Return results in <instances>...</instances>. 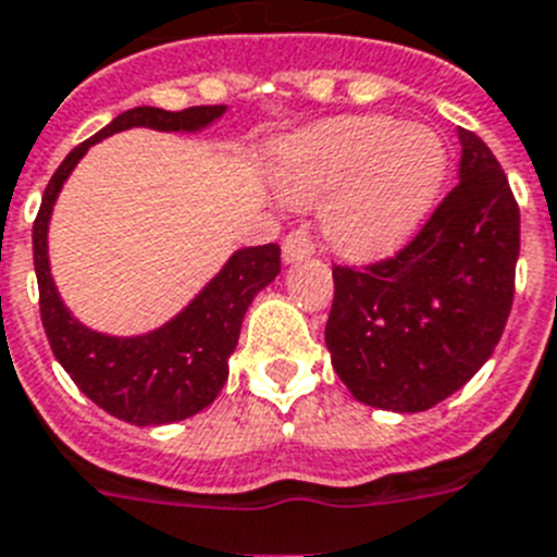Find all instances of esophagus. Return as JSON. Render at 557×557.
<instances>
[{"label": "esophagus", "instance_id": "1", "mask_svg": "<svg viewBox=\"0 0 557 557\" xmlns=\"http://www.w3.org/2000/svg\"><path fill=\"white\" fill-rule=\"evenodd\" d=\"M312 252H315V245H312V238L307 230H293L287 238H284L282 245V256L287 264H296V261L310 259Z\"/></svg>", "mask_w": 557, "mask_h": 557}]
</instances>
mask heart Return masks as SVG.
Returning a JSON list of instances; mask_svg holds the SVG:
<instances>
[{
  "mask_svg": "<svg viewBox=\"0 0 557 557\" xmlns=\"http://www.w3.org/2000/svg\"><path fill=\"white\" fill-rule=\"evenodd\" d=\"M270 173L293 205L324 201L321 230L338 256L381 259L407 245L438 205L447 141L430 124L358 113L315 122L273 147Z\"/></svg>",
  "mask_w": 557,
  "mask_h": 557,
  "instance_id": "b5f03b06",
  "label": "heart"
}]
</instances>
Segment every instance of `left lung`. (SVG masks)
I'll list each match as a JSON object with an SVG mask.
<instances>
[{"label":"left lung","mask_w":557,"mask_h":557,"mask_svg":"<svg viewBox=\"0 0 557 557\" xmlns=\"http://www.w3.org/2000/svg\"><path fill=\"white\" fill-rule=\"evenodd\" d=\"M458 187L398 256L335 268L324 342L352 398L424 412L493 356L516 296L521 213L493 150L458 127Z\"/></svg>","instance_id":"obj_1"}]
</instances>
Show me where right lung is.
<instances>
[{
  "label": "right lung",
  "instance_id": "add662e5",
  "mask_svg": "<svg viewBox=\"0 0 557 557\" xmlns=\"http://www.w3.org/2000/svg\"><path fill=\"white\" fill-rule=\"evenodd\" d=\"M227 113V104L187 110L133 108L73 147L50 178L34 222V268L39 282L41 324L50 350L82 393L119 421L162 426L185 421L215 401L230 372L247 307L282 273L278 245L242 247L222 270L159 327L139 335H110L82 324L59 296L50 275L48 230L64 182L82 156L113 133L150 127L159 133H201Z\"/></svg>",
  "mask_w": 557,
  "mask_h": 557
}]
</instances>
